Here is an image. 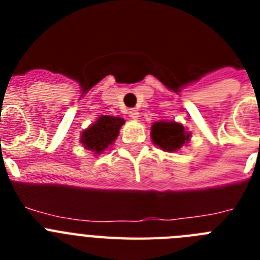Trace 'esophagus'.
<instances>
[{
	"mask_svg": "<svg viewBox=\"0 0 260 260\" xmlns=\"http://www.w3.org/2000/svg\"><path fill=\"white\" fill-rule=\"evenodd\" d=\"M128 117L133 119H138V117H139V112H138V109L128 110Z\"/></svg>",
	"mask_w": 260,
	"mask_h": 260,
	"instance_id": "esophagus-1",
	"label": "esophagus"
}]
</instances>
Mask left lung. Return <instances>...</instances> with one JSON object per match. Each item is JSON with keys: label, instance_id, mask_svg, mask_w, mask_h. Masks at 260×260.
Listing matches in <instances>:
<instances>
[{"label": "left lung", "instance_id": "1", "mask_svg": "<svg viewBox=\"0 0 260 260\" xmlns=\"http://www.w3.org/2000/svg\"><path fill=\"white\" fill-rule=\"evenodd\" d=\"M191 133L183 127L182 123L169 119H160L151 126V139L155 146L165 152L181 150L190 142Z\"/></svg>", "mask_w": 260, "mask_h": 260}]
</instances>
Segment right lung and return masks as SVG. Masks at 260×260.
<instances>
[{"label": "right lung", "instance_id": "1", "mask_svg": "<svg viewBox=\"0 0 260 260\" xmlns=\"http://www.w3.org/2000/svg\"><path fill=\"white\" fill-rule=\"evenodd\" d=\"M125 119L114 116H100L80 134V143L86 150L98 156L113 146Z\"/></svg>", "mask_w": 260, "mask_h": 260}]
</instances>
